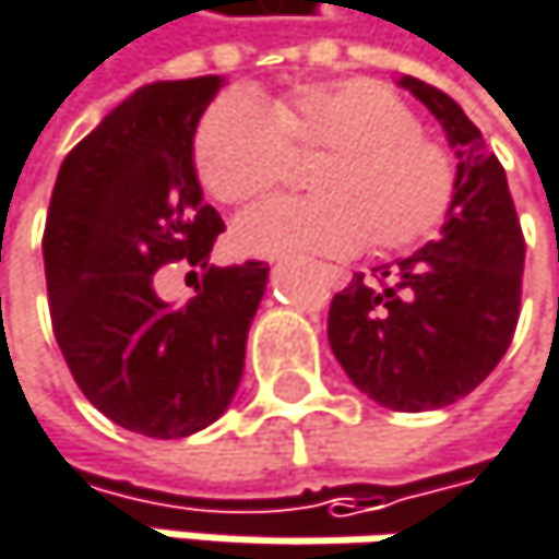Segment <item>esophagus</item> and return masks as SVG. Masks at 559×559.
<instances>
[{
    "instance_id": "34e87169",
    "label": "esophagus",
    "mask_w": 559,
    "mask_h": 559,
    "mask_svg": "<svg viewBox=\"0 0 559 559\" xmlns=\"http://www.w3.org/2000/svg\"><path fill=\"white\" fill-rule=\"evenodd\" d=\"M321 271H324V277H328V285H331V288H344V285L350 282V274H347L344 267H337V264H321Z\"/></svg>"
}]
</instances>
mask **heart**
<instances>
[{"label":"heart","instance_id":"1","mask_svg":"<svg viewBox=\"0 0 559 559\" xmlns=\"http://www.w3.org/2000/svg\"><path fill=\"white\" fill-rule=\"evenodd\" d=\"M288 150L321 153L308 169L314 195L245 212L235 241L251 254H344L360 245L380 254L406 251L452 209L449 150L373 78L301 84L271 107L231 91L205 110L192 140L199 182L228 205L254 202L282 182Z\"/></svg>","mask_w":559,"mask_h":559}]
</instances>
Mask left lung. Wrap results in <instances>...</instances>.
Wrapping results in <instances>:
<instances>
[{
    "label": "left lung",
    "instance_id": "obj_1",
    "mask_svg": "<svg viewBox=\"0 0 559 559\" xmlns=\"http://www.w3.org/2000/svg\"><path fill=\"white\" fill-rule=\"evenodd\" d=\"M400 84L436 114L459 156L452 209L436 241L373 267V282L354 274L334 295L328 341L360 393L423 413L468 396L511 347L524 231L504 166L465 110L419 78Z\"/></svg>",
    "mask_w": 559,
    "mask_h": 559
}]
</instances>
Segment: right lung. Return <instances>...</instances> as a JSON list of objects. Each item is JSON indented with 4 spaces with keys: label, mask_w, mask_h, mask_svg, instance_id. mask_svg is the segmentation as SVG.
Wrapping results in <instances>:
<instances>
[{
    "label": "right lung",
    "mask_w": 559,
    "mask_h": 559,
    "mask_svg": "<svg viewBox=\"0 0 559 559\" xmlns=\"http://www.w3.org/2000/svg\"><path fill=\"white\" fill-rule=\"evenodd\" d=\"M222 78L133 91L61 163L45 222L55 341L81 393L110 423L182 439L231 403L267 264H209L222 215L202 202L192 136ZM206 271L182 309L155 295V271Z\"/></svg>",
    "instance_id": "1"
}]
</instances>
